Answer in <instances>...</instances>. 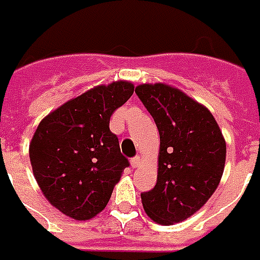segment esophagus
Segmentation results:
<instances>
[{
	"label": "esophagus",
	"mask_w": 260,
	"mask_h": 260,
	"mask_svg": "<svg viewBox=\"0 0 260 260\" xmlns=\"http://www.w3.org/2000/svg\"><path fill=\"white\" fill-rule=\"evenodd\" d=\"M130 162H132V167H133V168H137L140 165V156H133Z\"/></svg>",
	"instance_id": "obj_1"
}]
</instances>
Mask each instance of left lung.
<instances>
[{"label": "left lung", "mask_w": 260, "mask_h": 260, "mask_svg": "<svg viewBox=\"0 0 260 260\" xmlns=\"http://www.w3.org/2000/svg\"><path fill=\"white\" fill-rule=\"evenodd\" d=\"M136 93L159 132L156 185L141 193L147 214L168 225L194 214L211 198L225 164V141L209 109L179 89L144 84Z\"/></svg>", "instance_id": "8db88e82"}]
</instances>
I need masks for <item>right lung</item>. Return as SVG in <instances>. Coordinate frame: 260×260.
Returning <instances> with one entry per match:
<instances>
[{
    "label": "right lung",
    "instance_id": "right-lung-1",
    "mask_svg": "<svg viewBox=\"0 0 260 260\" xmlns=\"http://www.w3.org/2000/svg\"><path fill=\"white\" fill-rule=\"evenodd\" d=\"M130 82L96 86L46 116L29 145L33 175L46 199L75 220L106 207L124 168L110 116L133 95Z\"/></svg>",
    "mask_w": 260,
    "mask_h": 260
}]
</instances>
